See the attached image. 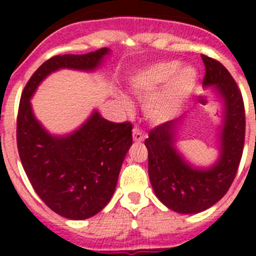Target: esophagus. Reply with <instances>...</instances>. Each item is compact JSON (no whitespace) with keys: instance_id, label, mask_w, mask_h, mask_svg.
Returning <instances> with one entry per match:
<instances>
[{"instance_id":"34e87169","label":"esophagus","mask_w":256,"mask_h":256,"mask_svg":"<svg viewBox=\"0 0 256 256\" xmlns=\"http://www.w3.org/2000/svg\"><path fill=\"white\" fill-rule=\"evenodd\" d=\"M144 138H146V134H144V130H141L140 128L136 126L134 130H133V141L142 142Z\"/></svg>"}]
</instances>
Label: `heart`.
Masks as SVG:
<instances>
[{
  "instance_id": "b5f03b06",
  "label": "heart",
  "mask_w": 256,
  "mask_h": 256,
  "mask_svg": "<svg viewBox=\"0 0 256 256\" xmlns=\"http://www.w3.org/2000/svg\"><path fill=\"white\" fill-rule=\"evenodd\" d=\"M198 70L191 65L180 66L176 60H164L136 74L130 88L138 94H150L160 90L150 100L148 112L155 119H168L180 112L198 84ZM128 108V104L126 102Z\"/></svg>"
}]
</instances>
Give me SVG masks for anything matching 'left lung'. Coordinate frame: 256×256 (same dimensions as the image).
I'll use <instances>...</instances> for the list:
<instances>
[{"label":"left lung","mask_w":256,"mask_h":256,"mask_svg":"<svg viewBox=\"0 0 256 256\" xmlns=\"http://www.w3.org/2000/svg\"><path fill=\"white\" fill-rule=\"evenodd\" d=\"M205 87H216L223 105L219 158L209 168H196L176 148L177 128L183 118L166 122L148 133V177L156 198L180 214H196L218 202L236 177L245 142V108L241 91L227 69L201 55Z\"/></svg>","instance_id":"left-lung-1"}]
</instances>
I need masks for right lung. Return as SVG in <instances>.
<instances>
[{"instance_id":"right-lung-1","label":"right lung","mask_w":256,"mask_h":256,"mask_svg":"<svg viewBox=\"0 0 256 256\" xmlns=\"http://www.w3.org/2000/svg\"><path fill=\"white\" fill-rule=\"evenodd\" d=\"M108 54L105 47L86 55L54 56L36 70L20 98L16 142L22 168L40 200L73 220L96 216L114 195L122 164L132 146V124L112 123L94 110L70 134L52 136L36 119L30 98L56 70L94 72Z\"/></svg>"}]
</instances>
